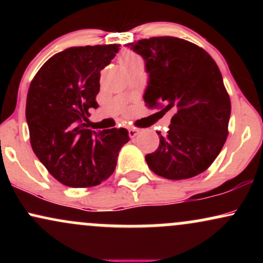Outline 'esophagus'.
<instances>
[{
    "label": "esophagus",
    "instance_id": "1",
    "mask_svg": "<svg viewBox=\"0 0 263 263\" xmlns=\"http://www.w3.org/2000/svg\"><path fill=\"white\" fill-rule=\"evenodd\" d=\"M138 134H140V129H137V128H129L128 129V135H129V137H136V136H137Z\"/></svg>",
    "mask_w": 263,
    "mask_h": 263
}]
</instances>
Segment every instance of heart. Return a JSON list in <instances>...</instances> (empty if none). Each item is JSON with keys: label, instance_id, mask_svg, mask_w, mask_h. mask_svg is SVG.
Masks as SVG:
<instances>
[{"label": "heart", "instance_id": "heart-1", "mask_svg": "<svg viewBox=\"0 0 263 263\" xmlns=\"http://www.w3.org/2000/svg\"><path fill=\"white\" fill-rule=\"evenodd\" d=\"M136 59H140V58H138V57L132 52H125L120 55V63H121V65L126 64V63L132 62V60H136Z\"/></svg>", "mask_w": 263, "mask_h": 263}]
</instances>
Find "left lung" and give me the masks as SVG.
Segmentation results:
<instances>
[{
    "label": "left lung",
    "instance_id": "1",
    "mask_svg": "<svg viewBox=\"0 0 263 263\" xmlns=\"http://www.w3.org/2000/svg\"><path fill=\"white\" fill-rule=\"evenodd\" d=\"M146 60L148 108L174 110L167 136L146 156L149 170L172 180L188 179L213 164L229 134L231 102L215 60L199 45L177 37L127 44Z\"/></svg>",
    "mask_w": 263,
    "mask_h": 263
}]
</instances>
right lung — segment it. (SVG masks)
<instances>
[{
	"mask_svg": "<svg viewBox=\"0 0 263 263\" xmlns=\"http://www.w3.org/2000/svg\"><path fill=\"white\" fill-rule=\"evenodd\" d=\"M117 52V44L68 48L48 59L31 81L26 119L32 149L66 186L87 188L106 180L129 141L126 128H87L89 110L99 106L100 71Z\"/></svg>",
	"mask_w": 263,
	"mask_h": 263,
	"instance_id": "right-lung-1",
	"label": "right lung"
}]
</instances>
